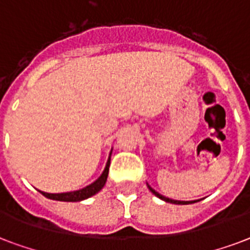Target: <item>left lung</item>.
Instances as JSON below:
<instances>
[{"label":"left lung","instance_id":"obj_1","mask_svg":"<svg viewBox=\"0 0 250 250\" xmlns=\"http://www.w3.org/2000/svg\"><path fill=\"white\" fill-rule=\"evenodd\" d=\"M148 189L154 193V194L156 195V197H159L160 199H163V201H166V202H171V204H176V205H188V204H193V202H197V201H189V202H184V201H175V199H169L167 198V197H164V195L159 194L158 191H155L154 189H152L150 185H148Z\"/></svg>","mask_w":250,"mask_h":250}]
</instances>
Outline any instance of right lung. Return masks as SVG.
<instances>
[{
	"label": "right lung",
	"instance_id": "1",
	"mask_svg": "<svg viewBox=\"0 0 250 250\" xmlns=\"http://www.w3.org/2000/svg\"><path fill=\"white\" fill-rule=\"evenodd\" d=\"M109 163H111V158L108 159V163L105 166V169L102 173V176L99 177L95 183H92L91 185L86 187L84 189H81V190L75 191H69V193H59V194H51V193H44V191H40L44 197L49 199H56V201H65V202H77V201H82V199H86L91 195L96 194L105 185V181H107L108 177V171H109Z\"/></svg>",
	"mask_w": 250,
	"mask_h": 250
}]
</instances>
